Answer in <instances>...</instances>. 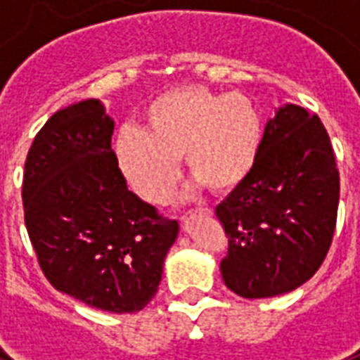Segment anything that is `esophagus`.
Masks as SVG:
<instances>
[{"label":"esophagus","mask_w":360,"mask_h":360,"mask_svg":"<svg viewBox=\"0 0 360 360\" xmlns=\"http://www.w3.org/2000/svg\"><path fill=\"white\" fill-rule=\"evenodd\" d=\"M198 214H200V217H213V211H211V209H200V213ZM194 217H196V213L183 214V217H181V222H188V220H192Z\"/></svg>","instance_id":"esophagus-1"}]
</instances>
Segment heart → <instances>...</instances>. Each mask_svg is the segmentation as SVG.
Instances as JSON below:
<instances>
[{
  "label": "heart",
  "mask_w": 360,
  "mask_h": 360,
  "mask_svg": "<svg viewBox=\"0 0 360 360\" xmlns=\"http://www.w3.org/2000/svg\"><path fill=\"white\" fill-rule=\"evenodd\" d=\"M263 117L243 93H214L181 86L153 98L143 130L123 127L115 155L138 194L164 203L179 179V158L194 179L214 194H228L254 172L263 146Z\"/></svg>",
  "instance_id": "1"
}]
</instances>
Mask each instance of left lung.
<instances>
[{"label":"left lung","instance_id":"left-lung-1","mask_svg":"<svg viewBox=\"0 0 360 360\" xmlns=\"http://www.w3.org/2000/svg\"><path fill=\"white\" fill-rule=\"evenodd\" d=\"M340 175L316 114L284 104L250 177L217 207L228 236L224 284L245 299L290 293L321 267L336 228Z\"/></svg>","mask_w":360,"mask_h":360}]
</instances>
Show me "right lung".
Here are the masks:
<instances>
[{
	"mask_svg": "<svg viewBox=\"0 0 360 360\" xmlns=\"http://www.w3.org/2000/svg\"><path fill=\"white\" fill-rule=\"evenodd\" d=\"M112 134L97 98L56 112L25 158L24 219L56 290L104 312H138L157 293L179 224L129 191Z\"/></svg>",
	"mask_w": 360,
	"mask_h": 360,
	"instance_id": "1",
	"label": "right lung"
}]
</instances>
